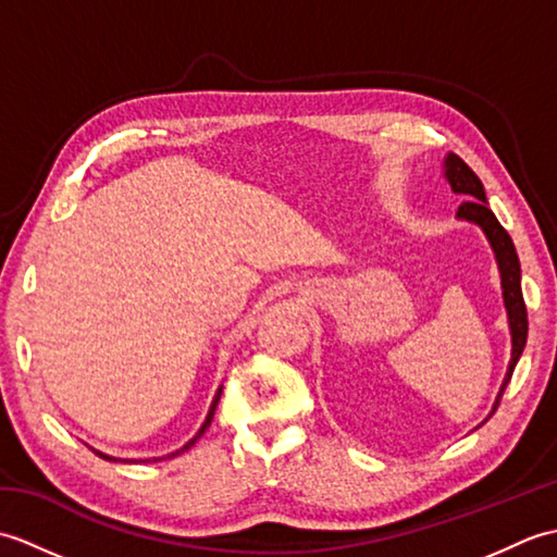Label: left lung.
Wrapping results in <instances>:
<instances>
[{
    "mask_svg": "<svg viewBox=\"0 0 557 557\" xmlns=\"http://www.w3.org/2000/svg\"><path fill=\"white\" fill-rule=\"evenodd\" d=\"M445 180L447 184L453 186V191L465 196L469 200L459 206L457 218L474 222L486 234V239L493 248L495 260H498V270H500V287H503V301H505V311H507V323H510V335H512V357H510V366H507L505 381L500 385V393L495 397L493 411L498 409L503 393L510 377L515 373V366L522 357L524 345H527V333H529V321H527V306H524V297H522V268H519V258L515 251V244L510 239V234L505 232L503 224L498 222V218L493 215V210L488 208L486 200V191H483V184L479 176L474 174V170L461 160L455 152H449L445 158ZM493 411L488 413V419L493 417ZM486 419V421H488Z\"/></svg>",
    "mask_w": 557,
    "mask_h": 557,
    "instance_id": "left-lung-1",
    "label": "left lung"
}]
</instances>
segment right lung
<instances>
[{
    "instance_id": "1",
    "label": "right lung",
    "mask_w": 557,
    "mask_h": 557,
    "mask_svg": "<svg viewBox=\"0 0 557 557\" xmlns=\"http://www.w3.org/2000/svg\"><path fill=\"white\" fill-rule=\"evenodd\" d=\"M220 395H222V385L218 387V393H215V397H212V405H210V409H208V417H206V421H203V425H200L198 429V433L191 437V441H188L184 447H180L176 449V453H172V455H168V457H176V455H182V453H186L188 447H191L200 435L206 433V429L210 425V421H212V417H215V409H218V401H220ZM92 449V447H90ZM92 453H96L98 457H102V459H110V461H128V459H116V457H110V455H104V453H100V449H92ZM152 459H158V457H152ZM140 461H150V459H140Z\"/></svg>"
}]
</instances>
